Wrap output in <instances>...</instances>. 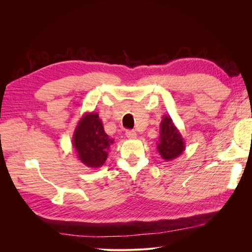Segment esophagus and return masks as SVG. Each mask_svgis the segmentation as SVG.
<instances>
[{
    "label": "esophagus",
    "mask_w": 252,
    "mask_h": 252,
    "mask_svg": "<svg viewBox=\"0 0 252 252\" xmlns=\"http://www.w3.org/2000/svg\"><path fill=\"white\" fill-rule=\"evenodd\" d=\"M126 136L128 139H135L136 136H138V134H136V132L134 130H127Z\"/></svg>",
    "instance_id": "34e87169"
}]
</instances>
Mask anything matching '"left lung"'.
<instances>
[{"label":"left lung","mask_w":252,"mask_h":252,"mask_svg":"<svg viewBox=\"0 0 252 252\" xmlns=\"http://www.w3.org/2000/svg\"><path fill=\"white\" fill-rule=\"evenodd\" d=\"M158 150L165 161H172L185 151V141L169 116H164L159 124Z\"/></svg>","instance_id":"1"}]
</instances>
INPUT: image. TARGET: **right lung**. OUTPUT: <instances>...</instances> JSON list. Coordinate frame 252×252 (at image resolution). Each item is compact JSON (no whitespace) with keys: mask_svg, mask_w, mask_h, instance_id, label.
<instances>
[{"mask_svg":"<svg viewBox=\"0 0 252 252\" xmlns=\"http://www.w3.org/2000/svg\"><path fill=\"white\" fill-rule=\"evenodd\" d=\"M113 139L104 130L98 113L85 112L74 129L72 146L81 163L90 168H100L108 157Z\"/></svg>","mask_w":252,"mask_h":252,"instance_id":"1","label":"right lung"}]
</instances>
